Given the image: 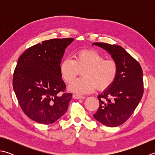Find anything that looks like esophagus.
Returning <instances> with one entry per match:
<instances>
[{
	"instance_id": "1",
	"label": "esophagus",
	"mask_w": 155,
	"mask_h": 155,
	"mask_svg": "<svg viewBox=\"0 0 155 155\" xmlns=\"http://www.w3.org/2000/svg\"><path fill=\"white\" fill-rule=\"evenodd\" d=\"M72 98H74V99H84L85 98L83 96H80V95H78V94H73L72 95Z\"/></svg>"
}]
</instances>
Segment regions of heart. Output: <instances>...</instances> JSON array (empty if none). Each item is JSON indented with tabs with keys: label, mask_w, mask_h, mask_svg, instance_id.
I'll return each instance as SVG.
<instances>
[{
	"label": "heart",
	"mask_w": 155,
	"mask_h": 155,
	"mask_svg": "<svg viewBox=\"0 0 155 155\" xmlns=\"http://www.w3.org/2000/svg\"><path fill=\"white\" fill-rule=\"evenodd\" d=\"M118 64L114 59H104L95 50L82 49L74 59L67 58L61 62L60 73L67 83H71L82 71L83 77L74 81L68 89L77 94L93 92L95 88L104 91L113 84L118 74Z\"/></svg>",
	"instance_id": "1"
}]
</instances>
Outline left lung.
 I'll return each mask as SVG.
<instances>
[{
    "label": "left lung",
    "instance_id": "left-lung-1",
    "mask_svg": "<svg viewBox=\"0 0 155 155\" xmlns=\"http://www.w3.org/2000/svg\"><path fill=\"white\" fill-rule=\"evenodd\" d=\"M93 45L109 52L118 68L113 84L98 95L100 104L93 117L107 127H118L129 118L143 97L142 68L120 46L104 42H94Z\"/></svg>",
    "mask_w": 155,
    "mask_h": 155
}]
</instances>
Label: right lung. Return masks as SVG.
Returning <instances> with one entry per match:
<instances>
[{
  "instance_id": "1",
  "label": "right lung",
  "mask_w": 155,
  "mask_h": 155,
  "mask_svg": "<svg viewBox=\"0 0 155 155\" xmlns=\"http://www.w3.org/2000/svg\"><path fill=\"white\" fill-rule=\"evenodd\" d=\"M72 38H53L27 48L19 57L12 85L20 107L38 123H54L67 110L72 94L64 93L60 64Z\"/></svg>"
}]
</instances>
